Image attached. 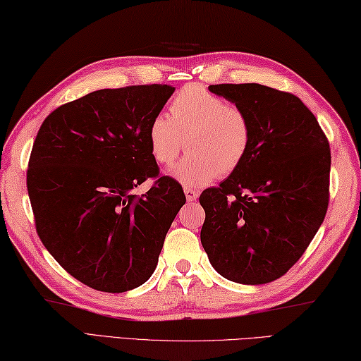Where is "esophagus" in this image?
<instances>
[{"label": "esophagus", "instance_id": "1", "mask_svg": "<svg viewBox=\"0 0 361 361\" xmlns=\"http://www.w3.org/2000/svg\"><path fill=\"white\" fill-rule=\"evenodd\" d=\"M183 193H185V197H187V201H196V197L200 196V193H197L196 190H193V188H190V187H185L183 188Z\"/></svg>", "mask_w": 361, "mask_h": 361}]
</instances>
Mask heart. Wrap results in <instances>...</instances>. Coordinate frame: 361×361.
<instances>
[{
	"label": "heart",
	"instance_id": "heart-1",
	"mask_svg": "<svg viewBox=\"0 0 361 361\" xmlns=\"http://www.w3.org/2000/svg\"><path fill=\"white\" fill-rule=\"evenodd\" d=\"M148 143L161 166L174 164L185 145L188 156L173 174L187 185H205L241 166L252 143V126L245 109L201 85H187L171 99L170 116L159 114L151 120Z\"/></svg>",
	"mask_w": 361,
	"mask_h": 361
}]
</instances>
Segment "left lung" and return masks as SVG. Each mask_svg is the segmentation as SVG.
<instances>
[{
    "label": "left lung",
    "mask_w": 361,
    "mask_h": 361,
    "mask_svg": "<svg viewBox=\"0 0 361 361\" xmlns=\"http://www.w3.org/2000/svg\"><path fill=\"white\" fill-rule=\"evenodd\" d=\"M246 110L252 143L237 171L200 196L201 243L227 281L262 285L296 263L324 221L330 148L298 97L260 84L210 85Z\"/></svg>",
    "instance_id": "obj_1"
}]
</instances>
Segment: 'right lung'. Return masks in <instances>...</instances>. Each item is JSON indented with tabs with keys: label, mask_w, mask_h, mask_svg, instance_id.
<instances>
[{
	"label": "right lung",
	"mask_w": 361,
	"mask_h": 361,
	"mask_svg": "<svg viewBox=\"0 0 361 361\" xmlns=\"http://www.w3.org/2000/svg\"><path fill=\"white\" fill-rule=\"evenodd\" d=\"M174 87L102 88L51 112L27 165L35 229L56 262L93 290L123 293L157 267L168 229L185 204L159 176L148 128ZM149 177L153 187L133 190Z\"/></svg>",
	"instance_id": "right-lung-1"
}]
</instances>
